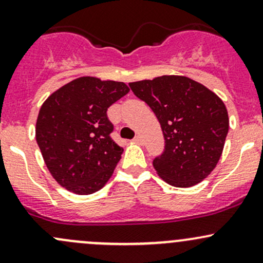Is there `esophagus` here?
I'll return each instance as SVG.
<instances>
[{
	"label": "esophagus",
	"mask_w": 263,
	"mask_h": 263,
	"mask_svg": "<svg viewBox=\"0 0 263 263\" xmlns=\"http://www.w3.org/2000/svg\"><path fill=\"white\" fill-rule=\"evenodd\" d=\"M134 142L138 144H143V138L140 137V135H137V137L134 138Z\"/></svg>",
	"instance_id": "obj_1"
}]
</instances>
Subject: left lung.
<instances>
[{
  "instance_id": "obj_1",
  "label": "left lung",
  "mask_w": 263,
  "mask_h": 263,
  "mask_svg": "<svg viewBox=\"0 0 263 263\" xmlns=\"http://www.w3.org/2000/svg\"><path fill=\"white\" fill-rule=\"evenodd\" d=\"M129 86L162 126L164 151L153 160L159 177L180 188L208 177L221 158L230 125L221 99L185 76L164 75Z\"/></svg>"
}]
</instances>
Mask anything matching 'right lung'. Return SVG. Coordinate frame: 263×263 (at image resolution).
<instances>
[{"instance_id":"1","label":"right lung","mask_w":263,"mask_h":263,"mask_svg":"<svg viewBox=\"0 0 263 263\" xmlns=\"http://www.w3.org/2000/svg\"><path fill=\"white\" fill-rule=\"evenodd\" d=\"M129 92L118 81L84 76L66 84L42 104L36 142L56 182L76 194L104 187L123 148L112 140L108 108Z\"/></svg>"}]
</instances>
